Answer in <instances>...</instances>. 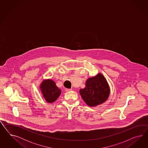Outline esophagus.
Returning a JSON list of instances; mask_svg holds the SVG:
<instances>
[{
    "instance_id": "obj_1",
    "label": "esophagus",
    "mask_w": 148,
    "mask_h": 148,
    "mask_svg": "<svg viewBox=\"0 0 148 148\" xmlns=\"http://www.w3.org/2000/svg\"><path fill=\"white\" fill-rule=\"evenodd\" d=\"M71 90H72V89H68V88H65V91H66V92H69V91H71Z\"/></svg>"
}]
</instances>
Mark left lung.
I'll return each instance as SVG.
<instances>
[{"mask_svg":"<svg viewBox=\"0 0 148 148\" xmlns=\"http://www.w3.org/2000/svg\"><path fill=\"white\" fill-rule=\"evenodd\" d=\"M80 94L88 106H95L108 99L110 88L104 76L101 74H98L87 79L85 88L80 90Z\"/></svg>","mask_w":148,"mask_h":148,"instance_id":"obj_1","label":"left lung"}]
</instances>
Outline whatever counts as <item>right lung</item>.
I'll list each match as a JSON object with an SVG mask.
<instances>
[{
  "label": "right lung",
  "mask_w": 148,
  "mask_h": 148,
  "mask_svg": "<svg viewBox=\"0 0 148 148\" xmlns=\"http://www.w3.org/2000/svg\"><path fill=\"white\" fill-rule=\"evenodd\" d=\"M42 93L45 100L48 103H53L61 94V90L51 80L43 81L40 85Z\"/></svg>",
  "instance_id": "add662e5"
}]
</instances>
